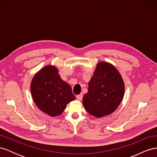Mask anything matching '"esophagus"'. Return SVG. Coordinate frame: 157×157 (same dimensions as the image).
Returning <instances> with one entry per match:
<instances>
[{
	"label": "esophagus",
	"mask_w": 157,
	"mask_h": 157,
	"mask_svg": "<svg viewBox=\"0 0 157 157\" xmlns=\"http://www.w3.org/2000/svg\"><path fill=\"white\" fill-rule=\"evenodd\" d=\"M82 98H83L82 94H79V95H77V99L79 101H81L82 99Z\"/></svg>",
	"instance_id": "esophagus-1"
}]
</instances>
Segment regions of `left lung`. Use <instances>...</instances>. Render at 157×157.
Segmentation results:
<instances>
[{
	"mask_svg": "<svg viewBox=\"0 0 157 157\" xmlns=\"http://www.w3.org/2000/svg\"><path fill=\"white\" fill-rule=\"evenodd\" d=\"M124 94V84L117 69L109 63L99 62L83 97V105L90 115L102 117L116 110Z\"/></svg>",
	"mask_w": 157,
	"mask_h": 157,
	"instance_id": "left-lung-1",
	"label": "left lung"
}]
</instances>
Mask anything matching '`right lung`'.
Returning a JSON list of instances; mask_svg holds the SVG:
<instances>
[{
  "label": "right lung",
  "instance_id": "add662e5",
  "mask_svg": "<svg viewBox=\"0 0 157 157\" xmlns=\"http://www.w3.org/2000/svg\"><path fill=\"white\" fill-rule=\"evenodd\" d=\"M31 91L37 107L51 117L62 113L67 104L75 99L71 86L60 78L58 69L52 66H46L35 75Z\"/></svg>",
  "mask_w": 157,
  "mask_h": 157
}]
</instances>
